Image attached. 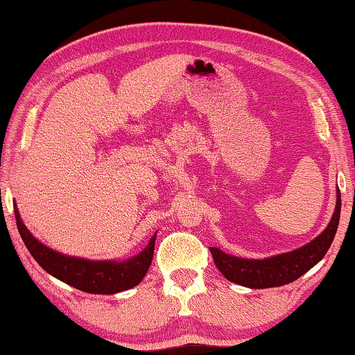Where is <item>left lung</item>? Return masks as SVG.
Listing matches in <instances>:
<instances>
[{
    "instance_id": "1",
    "label": "left lung",
    "mask_w": 355,
    "mask_h": 355,
    "mask_svg": "<svg viewBox=\"0 0 355 355\" xmlns=\"http://www.w3.org/2000/svg\"><path fill=\"white\" fill-rule=\"evenodd\" d=\"M340 211L341 196L338 189L336 191L335 213L326 230L307 245L288 252V254L275 255L266 258V260H245V258L227 255L216 248H209V250H211L216 266L225 275V279L233 284L248 288H274L291 284L326 255L335 238L336 228H338Z\"/></svg>"
}]
</instances>
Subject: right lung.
<instances>
[{"label": "right lung", "mask_w": 355, "mask_h": 355, "mask_svg": "<svg viewBox=\"0 0 355 355\" xmlns=\"http://www.w3.org/2000/svg\"><path fill=\"white\" fill-rule=\"evenodd\" d=\"M17 228L33 258L53 277L64 284L92 294H114L136 286L152 264L156 233L139 255L127 261H89L67 257L39 243L23 224L19 209L14 208Z\"/></svg>", "instance_id": "obj_1"}]
</instances>
